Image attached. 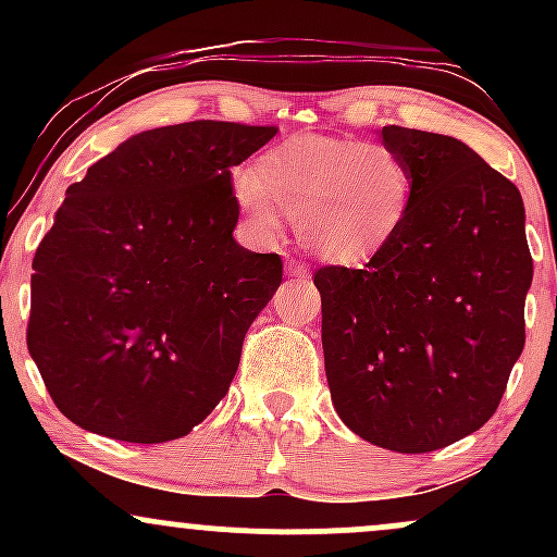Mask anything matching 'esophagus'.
<instances>
[{
	"label": "esophagus",
	"mask_w": 557,
	"mask_h": 557,
	"mask_svg": "<svg viewBox=\"0 0 557 557\" xmlns=\"http://www.w3.org/2000/svg\"><path fill=\"white\" fill-rule=\"evenodd\" d=\"M285 272H287V277H293V280H309V267L300 264V261H296V259L285 261Z\"/></svg>",
	"instance_id": "obj_1"
}]
</instances>
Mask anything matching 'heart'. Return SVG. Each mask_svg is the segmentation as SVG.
<instances>
[{
    "instance_id": "1",
    "label": "heart",
    "mask_w": 557,
    "mask_h": 557,
    "mask_svg": "<svg viewBox=\"0 0 557 557\" xmlns=\"http://www.w3.org/2000/svg\"><path fill=\"white\" fill-rule=\"evenodd\" d=\"M413 198L400 151L376 140L293 136L267 149L235 181V201L261 238L296 216L298 238L317 259L356 267L398 238Z\"/></svg>"
}]
</instances>
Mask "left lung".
<instances>
[{
    "label": "left lung",
    "instance_id": "8db88e82",
    "mask_svg": "<svg viewBox=\"0 0 557 557\" xmlns=\"http://www.w3.org/2000/svg\"><path fill=\"white\" fill-rule=\"evenodd\" d=\"M382 144L411 168V209L363 270H317L324 372L348 430L430 453L487 424L519 361L527 214L519 188L463 140L385 125Z\"/></svg>",
    "mask_w": 557,
    "mask_h": 557
}]
</instances>
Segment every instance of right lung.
Returning <instances> with one entry per match:
<instances>
[{"label": "right lung", "instance_id": "1", "mask_svg": "<svg viewBox=\"0 0 557 557\" xmlns=\"http://www.w3.org/2000/svg\"><path fill=\"white\" fill-rule=\"evenodd\" d=\"M274 133L216 120L154 127L70 185L36 248L28 350L73 424L168 443L225 398L243 337L283 283L277 253L233 238L230 170Z\"/></svg>", "mask_w": 557, "mask_h": 557}]
</instances>
